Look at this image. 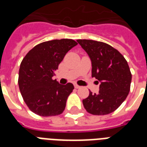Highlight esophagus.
Listing matches in <instances>:
<instances>
[{
  "label": "esophagus",
  "mask_w": 147,
  "mask_h": 147,
  "mask_svg": "<svg viewBox=\"0 0 147 147\" xmlns=\"http://www.w3.org/2000/svg\"><path fill=\"white\" fill-rule=\"evenodd\" d=\"M74 86H75V88H77V89H78V88H80V86L77 85V84H75V85H74Z\"/></svg>",
  "instance_id": "34e87169"
}]
</instances>
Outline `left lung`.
<instances>
[{
  "mask_svg": "<svg viewBox=\"0 0 147 147\" xmlns=\"http://www.w3.org/2000/svg\"><path fill=\"white\" fill-rule=\"evenodd\" d=\"M92 60V76L100 82L98 94L82 100L85 110L93 115L111 114L127 97L132 75L127 60L118 50L103 42L78 40Z\"/></svg>",
  "mask_w": 147,
  "mask_h": 147,
  "instance_id": "obj_1",
  "label": "left lung"
}]
</instances>
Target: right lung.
<instances>
[{"mask_svg":"<svg viewBox=\"0 0 147 147\" xmlns=\"http://www.w3.org/2000/svg\"><path fill=\"white\" fill-rule=\"evenodd\" d=\"M77 44L71 39L41 42L23 59L18 85L24 102L34 114L50 117L64 111L74 86L71 83L60 85L53 76L65 54Z\"/></svg>","mask_w":147,"mask_h":147,"instance_id":"obj_1","label":"right lung"}]
</instances>
